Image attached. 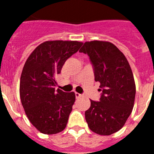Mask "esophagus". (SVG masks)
Returning a JSON list of instances; mask_svg holds the SVG:
<instances>
[{
    "label": "esophagus",
    "mask_w": 154,
    "mask_h": 154,
    "mask_svg": "<svg viewBox=\"0 0 154 154\" xmlns=\"http://www.w3.org/2000/svg\"><path fill=\"white\" fill-rule=\"evenodd\" d=\"M75 97H76V98L78 99V98H80V97H82V95L80 94V93H75Z\"/></svg>",
    "instance_id": "esophagus-1"
}]
</instances>
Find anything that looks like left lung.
<instances>
[{
  "instance_id": "left-lung-1",
  "label": "left lung",
  "mask_w": 154,
  "mask_h": 154,
  "mask_svg": "<svg viewBox=\"0 0 154 154\" xmlns=\"http://www.w3.org/2000/svg\"><path fill=\"white\" fill-rule=\"evenodd\" d=\"M79 51L90 57L95 80L103 90L100 101L90 100L86 121L94 133L110 135L125 125L133 109L136 86L131 68L125 54L109 42H86Z\"/></svg>"
}]
</instances>
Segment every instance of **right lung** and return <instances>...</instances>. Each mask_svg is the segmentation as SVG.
I'll list each match as a JSON object with an SVG mask.
<instances>
[{
	"label": "right lung",
	"mask_w": 154,
	"mask_h": 154,
	"mask_svg": "<svg viewBox=\"0 0 154 154\" xmlns=\"http://www.w3.org/2000/svg\"><path fill=\"white\" fill-rule=\"evenodd\" d=\"M82 45L77 41L45 42L24 64L20 82L21 103L29 122L41 133L54 134L66 128L75 93L55 90V77Z\"/></svg>",
	"instance_id": "add662e5"
}]
</instances>
